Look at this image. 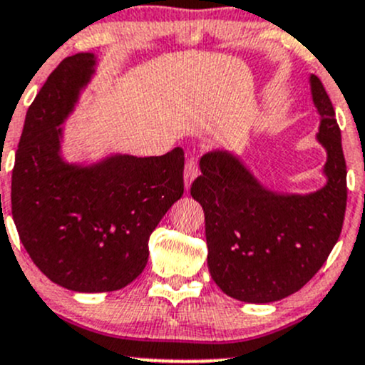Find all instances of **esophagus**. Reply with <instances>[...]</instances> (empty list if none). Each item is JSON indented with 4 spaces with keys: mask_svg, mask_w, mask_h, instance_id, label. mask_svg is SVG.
<instances>
[{
    "mask_svg": "<svg viewBox=\"0 0 365 365\" xmlns=\"http://www.w3.org/2000/svg\"><path fill=\"white\" fill-rule=\"evenodd\" d=\"M198 175V165H197V156L191 155L190 158H187L186 162V167H184V186H186V190H190L191 182L197 179Z\"/></svg>",
    "mask_w": 365,
    "mask_h": 365,
    "instance_id": "1",
    "label": "esophagus"
}]
</instances>
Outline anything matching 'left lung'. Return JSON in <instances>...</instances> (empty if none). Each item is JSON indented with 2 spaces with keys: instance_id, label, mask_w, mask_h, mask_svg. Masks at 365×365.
I'll return each mask as SVG.
<instances>
[{
  "instance_id": "1",
  "label": "left lung",
  "mask_w": 365,
  "mask_h": 365,
  "mask_svg": "<svg viewBox=\"0 0 365 365\" xmlns=\"http://www.w3.org/2000/svg\"><path fill=\"white\" fill-rule=\"evenodd\" d=\"M320 115L317 139L327 150V184L309 195H278L262 187L228 151L207 153L191 184L205 212L212 280L245 303H273L297 292L327 261L346 210V162L334 108L312 74Z\"/></svg>"
}]
</instances>
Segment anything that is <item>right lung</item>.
<instances>
[{"label":"right lung","mask_w":365,"mask_h":365,"mask_svg":"<svg viewBox=\"0 0 365 365\" xmlns=\"http://www.w3.org/2000/svg\"><path fill=\"white\" fill-rule=\"evenodd\" d=\"M96 66L66 57L29 106L11 172V215L34 264L76 292L123 289L143 273L148 240L184 193V151L115 155L90 167L61 156L62 121Z\"/></svg>","instance_id":"add662e5"}]
</instances>
